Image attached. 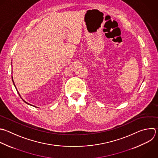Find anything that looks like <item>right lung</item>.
<instances>
[{"mask_svg":"<svg viewBox=\"0 0 158 158\" xmlns=\"http://www.w3.org/2000/svg\"><path fill=\"white\" fill-rule=\"evenodd\" d=\"M12 81H13V84H14V86H15V89H16V90H17V92H18V94H19V95H20V97H21V96H20V94H19V92H18V90H17V88H16V86H15V83H14V80H13V77H12ZM21 98H22V100H23V102H25V103H27V104H28V105H29V106H33V107H35V106H32V105H31V104H30V103H27V102H26V101H25V100H23V98H22V97H21Z\"/></svg>","mask_w":158,"mask_h":158,"instance_id":"right-lung-1","label":"right lung"}]
</instances>
